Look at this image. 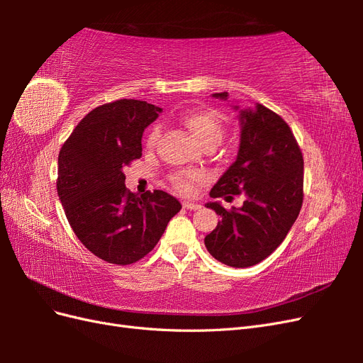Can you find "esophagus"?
<instances>
[{
    "label": "esophagus",
    "mask_w": 363,
    "mask_h": 363,
    "mask_svg": "<svg viewBox=\"0 0 363 363\" xmlns=\"http://www.w3.org/2000/svg\"><path fill=\"white\" fill-rule=\"evenodd\" d=\"M183 207L188 208V211H199V208H201L199 203H194V201H183Z\"/></svg>",
    "instance_id": "34e87169"
}]
</instances>
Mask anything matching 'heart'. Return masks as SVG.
<instances>
[{"instance_id": "obj_1", "label": "heart", "mask_w": 363, "mask_h": 363, "mask_svg": "<svg viewBox=\"0 0 363 363\" xmlns=\"http://www.w3.org/2000/svg\"><path fill=\"white\" fill-rule=\"evenodd\" d=\"M180 123L199 139L203 147L218 145L224 138L223 121L212 108H194V111L186 112L180 116ZM159 138L160 128L152 127L147 139L148 147H155ZM201 177L203 175L195 171H177L171 175V183L179 192L191 194L194 189V183L200 182Z\"/></svg>"}]
</instances>
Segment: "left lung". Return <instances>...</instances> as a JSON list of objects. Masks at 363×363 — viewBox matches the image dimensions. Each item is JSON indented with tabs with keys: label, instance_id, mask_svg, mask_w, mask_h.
<instances>
[{
	"label": "left lung",
	"instance_id": "obj_1",
	"mask_svg": "<svg viewBox=\"0 0 363 363\" xmlns=\"http://www.w3.org/2000/svg\"><path fill=\"white\" fill-rule=\"evenodd\" d=\"M227 100L228 94H213ZM240 144L236 160L211 191L212 199L240 207L227 211L219 201L206 206L221 216L204 238L207 251L224 265L247 268L267 259L286 238L303 204V155L284 121L262 104L239 108Z\"/></svg>",
	"mask_w": 363,
	"mask_h": 363
}]
</instances>
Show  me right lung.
<instances>
[{"label":"right lung","instance_id":"right-lung-1","mask_svg":"<svg viewBox=\"0 0 363 363\" xmlns=\"http://www.w3.org/2000/svg\"><path fill=\"white\" fill-rule=\"evenodd\" d=\"M162 108L118 100L87 113L59 152L57 194L75 236L96 257L130 265L156 247L182 204L155 191L125 188L124 168L140 159L142 135Z\"/></svg>","mask_w":363,"mask_h":363}]
</instances>
